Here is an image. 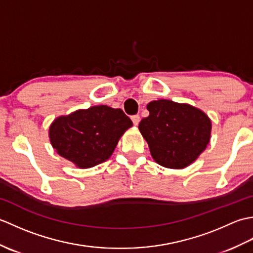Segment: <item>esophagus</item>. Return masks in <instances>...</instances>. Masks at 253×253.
Masks as SVG:
<instances>
[{"label": "esophagus", "mask_w": 253, "mask_h": 253, "mask_svg": "<svg viewBox=\"0 0 253 253\" xmlns=\"http://www.w3.org/2000/svg\"><path fill=\"white\" fill-rule=\"evenodd\" d=\"M131 121H132V123H133V125H138L139 124V122H140V116H139L138 114H136V115H132L131 116Z\"/></svg>", "instance_id": "1"}]
</instances>
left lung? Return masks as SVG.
<instances>
[{
    "label": "left lung",
    "mask_w": 253,
    "mask_h": 253,
    "mask_svg": "<svg viewBox=\"0 0 253 253\" xmlns=\"http://www.w3.org/2000/svg\"><path fill=\"white\" fill-rule=\"evenodd\" d=\"M147 109L150 114L139 123V130L160 165L184 169L207 148L212 126L202 111L169 100L152 101Z\"/></svg>",
    "instance_id": "obj_1"
}]
</instances>
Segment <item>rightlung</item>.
<instances>
[{"label": "right lung", "mask_w": 253, "mask_h": 253, "mask_svg": "<svg viewBox=\"0 0 253 253\" xmlns=\"http://www.w3.org/2000/svg\"><path fill=\"white\" fill-rule=\"evenodd\" d=\"M131 126L121 109L98 105L56 118L50 127V140L63 158L88 169L105 162Z\"/></svg>", "instance_id": "1"}]
</instances>
